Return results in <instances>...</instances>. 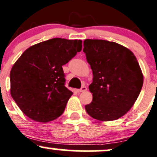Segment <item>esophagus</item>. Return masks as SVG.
Returning a JSON list of instances; mask_svg holds the SVG:
<instances>
[{
    "label": "esophagus",
    "instance_id": "1",
    "mask_svg": "<svg viewBox=\"0 0 157 157\" xmlns=\"http://www.w3.org/2000/svg\"><path fill=\"white\" fill-rule=\"evenodd\" d=\"M87 90V87H85V86H83V87H82L81 89H78V90H77V91H78V93H81V92H85Z\"/></svg>",
    "mask_w": 157,
    "mask_h": 157
}]
</instances>
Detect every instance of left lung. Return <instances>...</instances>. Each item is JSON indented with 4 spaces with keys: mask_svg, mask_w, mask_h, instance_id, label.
Masks as SVG:
<instances>
[{
    "mask_svg": "<svg viewBox=\"0 0 157 157\" xmlns=\"http://www.w3.org/2000/svg\"><path fill=\"white\" fill-rule=\"evenodd\" d=\"M83 52L93 72V100L85 110L100 121L124 116L136 102L144 82L139 62L129 48L114 42L85 40Z\"/></svg>",
    "mask_w": 157,
    "mask_h": 157,
    "instance_id": "1",
    "label": "left lung"
}]
</instances>
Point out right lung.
Here are the masks:
<instances>
[{
  "mask_svg": "<svg viewBox=\"0 0 157 157\" xmlns=\"http://www.w3.org/2000/svg\"><path fill=\"white\" fill-rule=\"evenodd\" d=\"M81 40L54 38L29 47L13 66L10 94L26 116L37 122L63 114L72 91L65 87L62 66L82 50Z\"/></svg>",
  "mask_w": 157,
  "mask_h": 157,
  "instance_id": "add662e5",
  "label": "right lung"
}]
</instances>
